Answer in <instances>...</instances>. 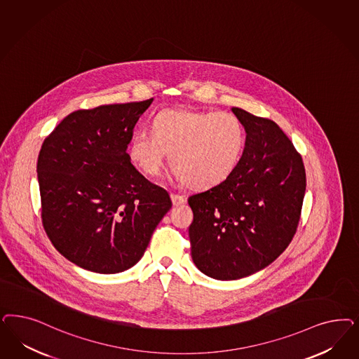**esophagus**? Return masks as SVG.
Instances as JSON below:
<instances>
[{"label":"esophagus","mask_w":359,"mask_h":359,"mask_svg":"<svg viewBox=\"0 0 359 359\" xmlns=\"http://www.w3.org/2000/svg\"><path fill=\"white\" fill-rule=\"evenodd\" d=\"M170 198H172V202H173L174 206H180V205H182V203H185L186 202V198L184 197V196H180V194H174V193H172Z\"/></svg>","instance_id":"34e87169"}]
</instances>
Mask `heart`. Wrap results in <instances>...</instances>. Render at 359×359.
Masks as SVG:
<instances>
[{"mask_svg":"<svg viewBox=\"0 0 359 359\" xmlns=\"http://www.w3.org/2000/svg\"><path fill=\"white\" fill-rule=\"evenodd\" d=\"M247 133L231 112L170 108L151 121V133L136 132L128 157L140 172L154 177L161 172L166 153L173 177L197 190L224 182L242 161Z\"/></svg>","mask_w":359,"mask_h":359,"instance_id":"b5f03b06","label":"heart"}]
</instances>
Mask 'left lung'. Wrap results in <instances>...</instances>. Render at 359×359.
<instances>
[{"instance_id":"obj_1","label":"left lung","mask_w":359,"mask_h":359,"mask_svg":"<svg viewBox=\"0 0 359 359\" xmlns=\"http://www.w3.org/2000/svg\"><path fill=\"white\" fill-rule=\"evenodd\" d=\"M232 112L247 133L242 161L224 182L187 199L193 262L217 280L254 275L284 252L306 187L302 158L278 124L238 107Z\"/></svg>"}]
</instances>
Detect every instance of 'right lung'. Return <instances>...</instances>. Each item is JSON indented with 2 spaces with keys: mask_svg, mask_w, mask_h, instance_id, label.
<instances>
[{
  "mask_svg": "<svg viewBox=\"0 0 359 359\" xmlns=\"http://www.w3.org/2000/svg\"><path fill=\"white\" fill-rule=\"evenodd\" d=\"M151 102L75 111L42 144V223L59 252L83 269L118 273L135 266L172 208L168 191L128 157L133 128Z\"/></svg>",
  "mask_w": 359,
  "mask_h": 359,
  "instance_id": "1",
  "label": "right lung"
}]
</instances>
